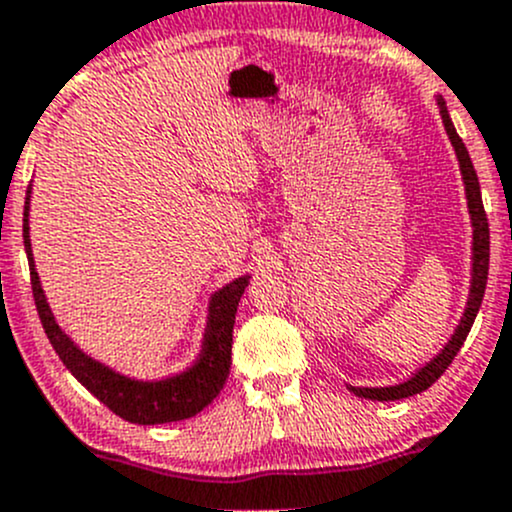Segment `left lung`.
<instances>
[{
  "instance_id": "obj_1",
  "label": "left lung",
  "mask_w": 512,
  "mask_h": 512,
  "mask_svg": "<svg viewBox=\"0 0 512 512\" xmlns=\"http://www.w3.org/2000/svg\"><path fill=\"white\" fill-rule=\"evenodd\" d=\"M436 103H438V113H441L443 128H446V133H448V141H451L453 151H456L458 168H461V178H463V190H466L468 215H471V230H473L471 287H468V299H466V309H463L461 322H458V327L453 329V334H451V339L446 342V347L433 356L428 364H423L421 369L411 376V379L401 381V384H394V386H352V384H347V389L352 391V394L361 396V399H369V401H399V399H409V396H416V394H421V391H426L428 386H431L433 381H436L438 376L448 369V364L453 361V356L461 352L463 342H466L468 332H471L473 322H476V314H478L480 302H483V294H485V282H488L490 230H488V218H485V210H483V198H480V183H478L476 168H473L471 156H468L461 136L456 133V126H453L451 113H448L443 96L436 94Z\"/></svg>"
}]
</instances>
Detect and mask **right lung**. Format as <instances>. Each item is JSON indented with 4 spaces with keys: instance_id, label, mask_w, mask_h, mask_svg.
I'll return each mask as SVG.
<instances>
[{
    "instance_id": "right-lung-1",
    "label": "right lung",
    "mask_w": 512,
    "mask_h": 512,
    "mask_svg": "<svg viewBox=\"0 0 512 512\" xmlns=\"http://www.w3.org/2000/svg\"><path fill=\"white\" fill-rule=\"evenodd\" d=\"M29 205H32V185L27 188V198H24V250H27L34 302L39 309L41 324H44L46 337H49L59 359L66 364V369L113 414L131 423L156 426V423L183 421V418L200 414L220 394L227 374H230L232 327H235L237 302H240L252 275L235 277L218 292L210 294L203 347H200L198 359L188 369L160 376V379H138V376L121 374L113 366L103 364L89 352H84L56 322L34 265L32 237H29Z\"/></svg>"
}]
</instances>
